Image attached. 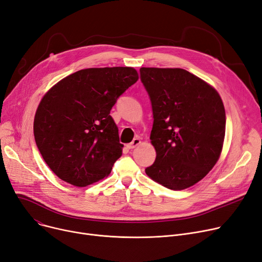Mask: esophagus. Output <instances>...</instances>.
<instances>
[{"instance_id":"esophagus-1","label":"esophagus","mask_w":262,"mask_h":262,"mask_svg":"<svg viewBox=\"0 0 262 262\" xmlns=\"http://www.w3.org/2000/svg\"><path fill=\"white\" fill-rule=\"evenodd\" d=\"M141 144V140L140 139H134L130 144H127V148L128 149H133L136 146H139Z\"/></svg>"}]
</instances>
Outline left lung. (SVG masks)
Segmentation results:
<instances>
[{"instance_id": "8db88e82", "label": "left lung", "mask_w": 262, "mask_h": 262, "mask_svg": "<svg viewBox=\"0 0 262 262\" xmlns=\"http://www.w3.org/2000/svg\"><path fill=\"white\" fill-rule=\"evenodd\" d=\"M152 106L157 157L145 169L154 181L180 191L201 181L217 162L226 114L212 86L181 68L140 69Z\"/></svg>"}]
</instances>
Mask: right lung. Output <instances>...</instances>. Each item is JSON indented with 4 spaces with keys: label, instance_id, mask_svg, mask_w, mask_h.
<instances>
[{
    "label": "right lung",
    "instance_id": "obj_1",
    "mask_svg": "<svg viewBox=\"0 0 262 262\" xmlns=\"http://www.w3.org/2000/svg\"><path fill=\"white\" fill-rule=\"evenodd\" d=\"M138 80L132 67L82 69L43 96L34 119L35 142L59 179L86 186L110 175L123 147L110 112Z\"/></svg>",
    "mask_w": 262,
    "mask_h": 262
}]
</instances>
